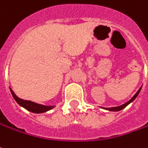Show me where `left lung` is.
Returning a JSON list of instances; mask_svg holds the SVG:
<instances>
[{
	"label": "left lung",
	"mask_w": 148,
	"mask_h": 148,
	"mask_svg": "<svg viewBox=\"0 0 148 148\" xmlns=\"http://www.w3.org/2000/svg\"><path fill=\"white\" fill-rule=\"evenodd\" d=\"M140 90H141V88L139 89V90H138V92H137L136 94L134 95V96L130 100V101H128L127 103H125V104H123V105H121V106H119V107H115V108H107L108 110H109V111H120V110H121V109L125 108L127 105H129V104L131 102H133L134 100L136 99V97L138 96V95L139 94V92H140Z\"/></svg>",
	"instance_id": "left-lung-1"
}]
</instances>
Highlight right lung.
<instances>
[{
    "mask_svg": "<svg viewBox=\"0 0 148 148\" xmlns=\"http://www.w3.org/2000/svg\"><path fill=\"white\" fill-rule=\"evenodd\" d=\"M10 91H11V94L13 95V97H14V99H15L17 103L19 104L20 106H22L23 108H24L27 111H30L32 112H34V113H42V112H47V111L53 108V106H44V105L37 104L36 103H33V102H31V101L21 99L18 97H17L16 95L14 93V91L11 89H10Z\"/></svg>",
    "mask_w": 148,
    "mask_h": 148,
    "instance_id": "1",
    "label": "right lung"
}]
</instances>
